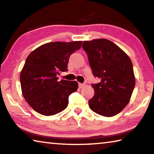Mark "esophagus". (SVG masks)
Masks as SVG:
<instances>
[{
    "label": "esophagus",
    "mask_w": 154,
    "mask_h": 154,
    "mask_svg": "<svg viewBox=\"0 0 154 154\" xmlns=\"http://www.w3.org/2000/svg\"><path fill=\"white\" fill-rule=\"evenodd\" d=\"M85 86H86V85H85V84H81V83L79 84V88H84Z\"/></svg>",
    "instance_id": "34e87169"
}]
</instances>
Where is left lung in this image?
<instances>
[{
  "instance_id": "obj_1",
  "label": "left lung",
  "mask_w": 154,
  "mask_h": 154,
  "mask_svg": "<svg viewBox=\"0 0 154 154\" xmlns=\"http://www.w3.org/2000/svg\"><path fill=\"white\" fill-rule=\"evenodd\" d=\"M83 48L95 77V94L88 100L90 109L101 116H115L130 102L135 85L133 67L129 56L112 41L95 39L84 41Z\"/></svg>"
}]
</instances>
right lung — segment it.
<instances>
[{
  "label": "right lung",
  "instance_id": "1",
  "mask_svg": "<svg viewBox=\"0 0 154 154\" xmlns=\"http://www.w3.org/2000/svg\"><path fill=\"white\" fill-rule=\"evenodd\" d=\"M82 41L46 43L28 56L20 74L26 101L38 113L54 115L68 106V97L78 88L76 81H58L60 71H68L70 55L81 48Z\"/></svg>",
  "mask_w": 154,
  "mask_h": 154
}]
</instances>
